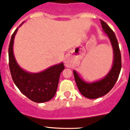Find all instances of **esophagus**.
Masks as SVG:
<instances>
[{
	"instance_id": "1",
	"label": "esophagus",
	"mask_w": 130,
	"mask_h": 130,
	"mask_svg": "<svg viewBox=\"0 0 130 130\" xmlns=\"http://www.w3.org/2000/svg\"><path fill=\"white\" fill-rule=\"evenodd\" d=\"M72 64H73V61L72 60L69 58V57H66L64 59V64L67 68H70L72 66Z\"/></svg>"
}]
</instances>
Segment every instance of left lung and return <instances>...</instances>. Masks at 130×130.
<instances>
[{"instance_id": "obj_1", "label": "left lung", "mask_w": 130, "mask_h": 130, "mask_svg": "<svg viewBox=\"0 0 130 130\" xmlns=\"http://www.w3.org/2000/svg\"><path fill=\"white\" fill-rule=\"evenodd\" d=\"M103 30L109 38L113 52V61L109 71L102 79L93 82L83 79L76 71H73L75 81L83 96L89 99H96L109 93L117 81L121 69V57L118 42L114 32L106 22L101 20Z\"/></svg>"}]
</instances>
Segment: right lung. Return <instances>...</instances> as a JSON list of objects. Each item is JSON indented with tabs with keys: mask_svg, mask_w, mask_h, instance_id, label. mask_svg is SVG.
Segmentation results:
<instances>
[{
	"mask_svg": "<svg viewBox=\"0 0 130 130\" xmlns=\"http://www.w3.org/2000/svg\"><path fill=\"white\" fill-rule=\"evenodd\" d=\"M19 27L12 35L9 47V68L12 78L21 93L30 100L36 103L46 102L55 96L60 74L64 69V66L63 62H61L39 73H30L22 69L17 63L13 51L14 38Z\"/></svg>",
	"mask_w": 130,
	"mask_h": 130,
	"instance_id": "add662e5",
	"label": "right lung"
}]
</instances>
